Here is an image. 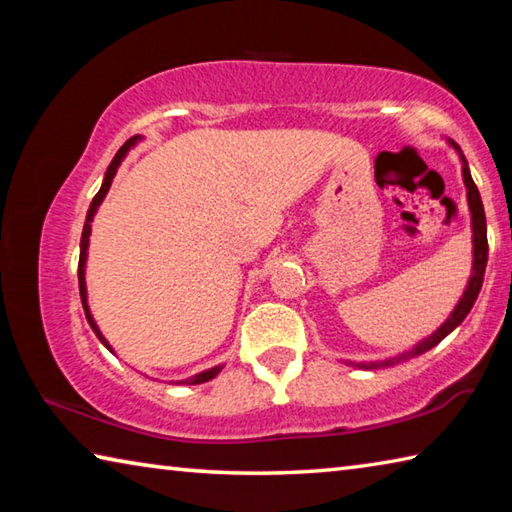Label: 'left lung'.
<instances>
[{
    "label": "left lung",
    "instance_id": "1",
    "mask_svg": "<svg viewBox=\"0 0 512 512\" xmlns=\"http://www.w3.org/2000/svg\"><path fill=\"white\" fill-rule=\"evenodd\" d=\"M449 144H452L454 149L458 151V155H461L463 183H465V189H467V205H470V214H472V244H474V250H472V275H470V282H467V289L463 291V298L458 300V305L454 307L452 314H449V318L436 329V332H433L431 336H427V339H422L418 345H413L409 352L397 354V357L384 359V361L357 363V366L363 368V370H377V368L395 366V363L409 361L413 357H418V354H424V352H429L431 348H436V345L443 341L447 334H452L454 329L463 323L465 316L470 314V309L474 307L476 298H479V291H481V284H483V275H485V264H488V232H485V212H483L481 194H479V189H476V185H474L470 167H467L465 155L461 153V146H458L452 140H449Z\"/></svg>",
    "mask_w": 512,
    "mask_h": 512
}]
</instances>
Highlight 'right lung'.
<instances>
[{"label":"right lung","mask_w":512,"mask_h":512,"mask_svg":"<svg viewBox=\"0 0 512 512\" xmlns=\"http://www.w3.org/2000/svg\"><path fill=\"white\" fill-rule=\"evenodd\" d=\"M142 137L140 135H135V137H131V140H128L124 146H121V149L117 151V155L115 158H112V162H110V167H108V171H106V176H103V183H101V189L97 192V196L92 198V203H90V210H88V216H85V225H83V235H81V257H79V291H81V302H83V309H85V318H88V323H90V327H92V332L99 336V341L106 345V348L112 352V345L103 339V334H101V329L97 327V323H94V318H92V314H90V307H88V289H85V259H88V246H90V232H92V219H94V214H97V210H99V205L103 203V198H106V194H108V189H110V185H112V178H115V173H117V169H119V164H121V160L126 158V153L133 149V146L140 142ZM223 370V366H214V368H210V370H203V372H198V375H194V377H189V379H183V381H178V384H203V381H210V379H214L216 375H219V372Z\"/></svg>","instance_id":"add662e5"}]
</instances>
